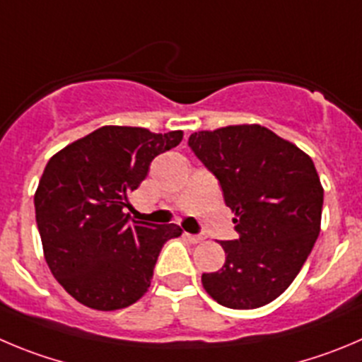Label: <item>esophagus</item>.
I'll return each mask as SVG.
<instances>
[{
  "mask_svg": "<svg viewBox=\"0 0 362 362\" xmlns=\"http://www.w3.org/2000/svg\"><path fill=\"white\" fill-rule=\"evenodd\" d=\"M185 239H187L189 243H192V245H198V243L204 241V235H194V234H184Z\"/></svg>",
  "mask_w": 362,
  "mask_h": 362,
  "instance_id": "1",
  "label": "esophagus"
}]
</instances>
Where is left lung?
I'll return each mask as SVG.
<instances>
[{
  "instance_id": "obj_1",
  "label": "left lung",
  "mask_w": 362,
  "mask_h": 362,
  "mask_svg": "<svg viewBox=\"0 0 362 362\" xmlns=\"http://www.w3.org/2000/svg\"><path fill=\"white\" fill-rule=\"evenodd\" d=\"M189 146L214 173L239 238L221 241L225 264L205 291L230 309H257L291 286L322 227L323 185L296 144L261 124L194 132Z\"/></svg>"
}]
</instances>
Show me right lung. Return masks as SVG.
I'll list each match as a JSON object with an SVG mask.
<instances>
[{"mask_svg":"<svg viewBox=\"0 0 362 362\" xmlns=\"http://www.w3.org/2000/svg\"><path fill=\"white\" fill-rule=\"evenodd\" d=\"M182 130L155 134L107 124L48 160L35 191V219L53 276L82 305L116 310L150 288L158 253L182 228L128 221V194Z\"/></svg>","mask_w":362,"mask_h":362,"instance_id":"obj_1","label":"right lung"}]
</instances>
